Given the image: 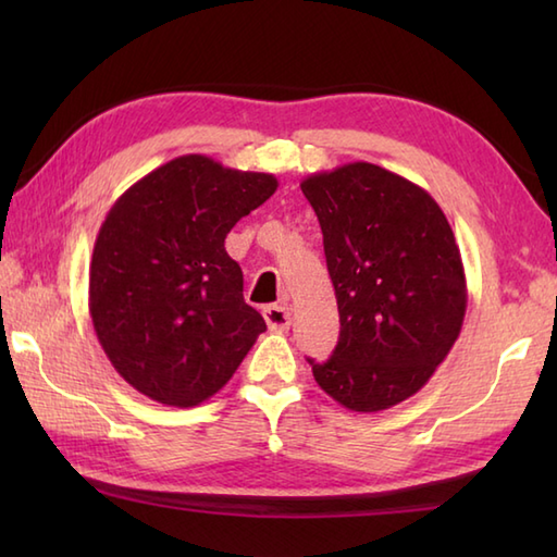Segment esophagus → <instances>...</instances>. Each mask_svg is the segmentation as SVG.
Segmentation results:
<instances>
[{
    "mask_svg": "<svg viewBox=\"0 0 557 557\" xmlns=\"http://www.w3.org/2000/svg\"><path fill=\"white\" fill-rule=\"evenodd\" d=\"M263 318L270 330H287L289 323H292V311L287 309V306H265L263 309Z\"/></svg>",
    "mask_w": 557,
    "mask_h": 557,
    "instance_id": "1",
    "label": "esophagus"
}]
</instances>
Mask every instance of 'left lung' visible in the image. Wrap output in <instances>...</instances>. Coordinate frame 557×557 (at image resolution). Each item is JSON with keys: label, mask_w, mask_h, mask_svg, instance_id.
Returning <instances> with one entry per match:
<instances>
[{"label": "left lung", "mask_w": 557, "mask_h": 557, "mask_svg": "<svg viewBox=\"0 0 557 557\" xmlns=\"http://www.w3.org/2000/svg\"><path fill=\"white\" fill-rule=\"evenodd\" d=\"M301 191L323 230L339 339L309 359L315 383L351 411L417 395L453 349L467 277L453 227L433 196L371 162L315 172Z\"/></svg>", "instance_id": "1"}]
</instances>
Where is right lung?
Segmentation results:
<instances>
[{"label":"right lung","mask_w":557,"mask_h":557,"mask_svg":"<svg viewBox=\"0 0 557 557\" xmlns=\"http://www.w3.org/2000/svg\"><path fill=\"white\" fill-rule=\"evenodd\" d=\"M277 191L265 172L206 156L160 164L116 198L90 258L88 309L108 359L140 395L196 407L265 330L224 239Z\"/></svg>","instance_id":"1"}]
</instances>
